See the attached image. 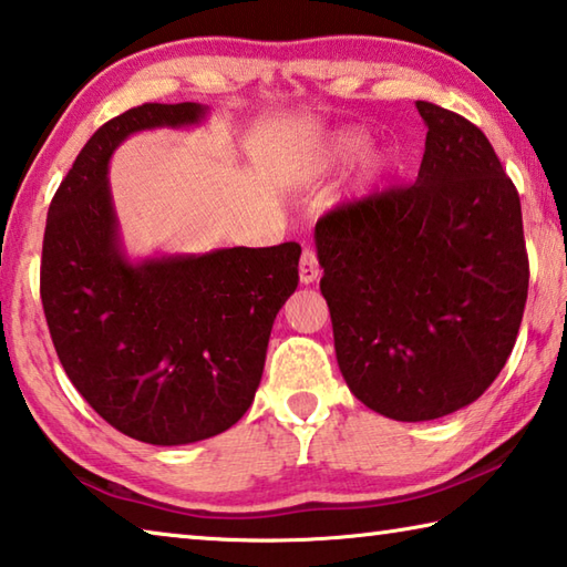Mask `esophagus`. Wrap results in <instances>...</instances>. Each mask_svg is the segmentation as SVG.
Returning a JSON list of instances; mask_svg holds the SVG:
<instances>
[{"instance_id": "obj_1", "label": "esophagus", "mask_w": 567, "mask_h": 567, "mask_svg": "<svg viewBox=\"0 0 567 567\" xmlns=\"http://www.w3.org/2000/svg\"><path fill=\"white\" fill-rule=\"evenodd\" d=\"M319 277V262H317V252L312 248H305L300 257V280L305 285L315 282Z\"/></svg>"}]
</instances>
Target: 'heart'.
<instances>
[{"label": "heart", "mask_w": 567, "mask_h": 567, "mask_svg": "<svg viewBox=\"0 0 567 567\" xmlns=\"http://www.w3.org/2000/svg\"><path fill=\"white\" fill-rule=\"evenodd\" d=\"M362 143L364 138L354 131L334 133L332 138L322 143V148H317L315 153H310V156L302 158L300 176L302 178L322 176V173H327L329 168H334L337 163L352 158ZM382 173H384V158L379 156V153H369V156L362 161V166H359L357 185L359 188H367V185H372L379 176H382Z\"/></svg>", "instance_id": "heart-1"}]
</instances>
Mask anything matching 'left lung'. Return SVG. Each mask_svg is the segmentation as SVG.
I'll return each mask as SVG.
<instances>
[{
    "instance_id": "obj_1",
    "label": "left lung",
    "mask_w": 567,
    "mask_h": 567,
    "mask_svg": "<svg viewBox=\"0 0 567 567\" xmlns=\"http://www.w3.org/2000/svg\"><path fill=\"white\" fill-rule=\"evenodd\" d=\"M416 109L429 128L416 181L315 225L339 372L396 421L454 414L493 384L530 277L518 190L488 138L454 111Z\"/></svg>"
}]
</instances>
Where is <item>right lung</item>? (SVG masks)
<instances>
[{"label":"right lung","mask_w":567,"mask_h":567,"mask_svg":"<svg viewBox=\"0 0 567 567\" xmlns=\"http://www.w3.org/2000/svg\"><path fill=\"white\" fill-rule=\"evenodd\" d=\"M200 104H143L106 121L49 205L41 305L71 384L113 429L181 446L238 424L260 386L302 248H225L131 262L121 250L109 161L131 133L193 126Z\"/></svg>","instance_id":"1"}]
</instances>
